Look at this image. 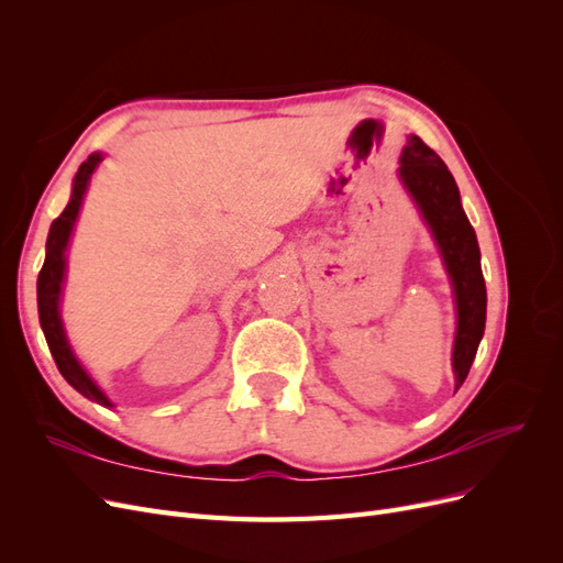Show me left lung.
Wrapping results in <instances>:
<instances>
[{"label":"left lung","instance_id":"8db88e82","mask_svg":"<svg viewBox=\"0 0 563 563\" xmlns=\"http://www.w3.org/2000/svg\"><path fill=\"white\" fill-rule=\"evenodd\" d=\"M399 178L428 223L453 284L457 329L453 343L455 391L465 383L486 327V284L474 228L460 203L457 185L434 150L418 135L401 152Z\"/></svg>","mask_w":563,"mask_h":563}]
</instances>
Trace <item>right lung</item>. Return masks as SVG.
Instances as JSON below:
<instances>
[{"label": "right lung", "mask_w": 563, "mask_h": 563, "mask_svg": "<svg viewBox=\"0 0 563 563\" xmlns=\"http://www.w3.org/2000/svg\"><path fill=\"white\" fill-rule=\"evenodd\" d=\"M100 162H103V155H100V152H93V155H89V159L79 166L73 183L70 201H67L65 211L54 220V223H51V230L46 236V258L37 277V308H40V323H42L44 338L48 343L51 356H54V362L60 371V376L70 383L79 395L100 406H112V401L106 397V391L91 380L89 373L84 371V366L77 362V356L65 338L60 310H58L63 279H65L67 242H70L75 220L79 216L81 201H84V192H87L91 174L96 172V166Z\"/></svg>", "instance_id": "obj_1"}]
</instances>
